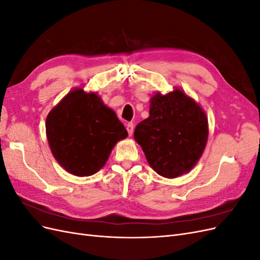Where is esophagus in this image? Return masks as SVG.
<instances>
[{"instance_id": "34e87169", "label": "esophagus", "mask_w": 260, "mask_h": 260, "mask_svg": "<svg viewBox=\"0 0 260 260\" xmlns=\"http://www.w3.org/2000/svg\"><path fill=\"white\" fill-rule=\"evenodd\" d=\"M125 129H127V131H128V133H129V136H132L133 130H135V125H133L132 122H129V123L125 124Z\"/></svg>"}]
</instances>
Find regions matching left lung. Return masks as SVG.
I'll return each mask as SVG.
<instances>
[{
	"label": "left lung",
	"instance_id": "obj_1",
	"mask_svg": "<svg viewBox=\"0 0 260 260\" xmlns=\"http://www.w3.org/2000/svg\"><path fill=\"white\" fill-rule=\"evenodd\" d=\"M207 139L205 112L179 89L152 96L149 117L135 130V140L149 166L169 179L186 174L198 164Z\"/></svg>",
	"mask_w": 260,
	"mask_h": 260
}]
</instances>
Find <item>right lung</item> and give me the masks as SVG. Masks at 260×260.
I'll return each mask as SVG.
<instances>
[{
    "instance_id": "obj_1",
    "label": "right lung",
    "mask_w": 260,
    "mask_h": 260,
    "mask_svg": "<svg viewBox=\"0 0 260 260\" xmlns=\"http://www.w3.org/2000/svg\"><path fill=\"white\" fill-rule=\"evenodd\" d=\"M46 138L53 156L69 174L88 177L106 164L128 132L96 93L70 91L46 117Z\"/></svg>"
}]
</instances>
